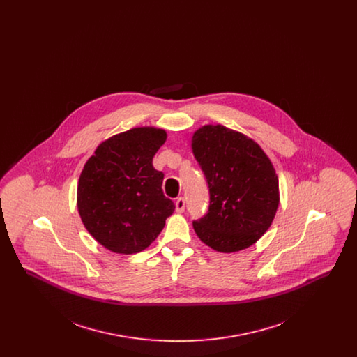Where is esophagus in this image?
<instances>
[{
  "instance_id": "34e87169",
  "label": "esophagus",
  "mask_w": 357,
  "mask_h": 357,
  "mask_svg": "<svg viewBox=\"0 0 357 357\" xmlns=\"http://www.w3.org/2000/svg\"><path fill=\"white\" fill-rule=\"evenodd\" d=\"M175 210L178 213H183L185 211V199L182 197L176 198V201H175Z\"/></svg>"
}]
</instances>
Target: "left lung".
<instances>
[{
    "label": "left lung",
    "instance_id": "8db88e82",
    "mask_svg": "<svg viewBox=\"0 0 357 357\" xmlns=\"http://www.w3.org/2000/svg\"><path fill=\"white\" fill-rule=\"evenodd\" d=\"M191 147L210 194L207 213L192 221L197 236L222 253L252 246L280 202L272 162L252 139L220 124L199 128Z\"/></svg>",
    "mask_w": 357,
    "mask_h": 357
}]
</instances>
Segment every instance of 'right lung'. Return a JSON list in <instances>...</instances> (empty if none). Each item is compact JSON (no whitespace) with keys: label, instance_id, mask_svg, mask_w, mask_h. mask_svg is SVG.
Masks as SVG:
<instances>
[{"label":"right lung","instance_id":"obj_1","mask_svg":"<svg viewBox=\"0 0 357 357\" xmlns=\"http://www.w3.org/2000/svg\"><path fill=\"white\" fill-rule=\"evenodd\" d=\"M166 137V131L153 127L112 136L82 171L79 214L89 234L114 253L134 255L149 248L175 210L162 190L163 172L153 166Z\"/></svg>","mask_w":357,"mask_h":357}]
</instances>
